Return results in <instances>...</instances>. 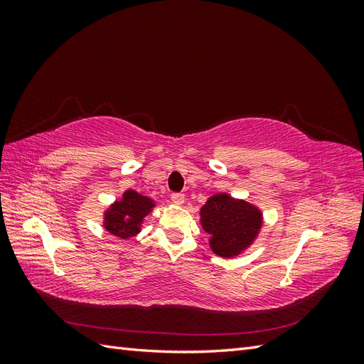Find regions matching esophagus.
Instances as JSON below:
<instances>
[{"instance_id": "1", "label": "esophagus", "mask_w": 364, "mask_h": 364, "mask_svg": "<svg viewBox=\"0 0 364 364\" xmlns=\"http://www.w3.org/2000/svg\"><path fill=\"white\" fill-rule=\"evenodd\" d=\"M171 200H173L174 203L182 205V203L185 202V194H182V193H173V194H171Z\"/></svg>"}]
</instances>
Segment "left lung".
<instances>
[{"mask_svg":"<svg viewBox=\"0 0 364 364\" xmlns=\"http://www.w3.org/2000/svg\"><path fill=\"white\" fill-rule=\"evenodd\" d=\"M200 223L209 234V246L215 255L232 258L245 252L258 237L262 213L246 200L217 193L200 208Z\"/></svg>","mask_w":364,"mask_h":364,"instance_id":"obj_1","label":"left lung"}]
</instances>
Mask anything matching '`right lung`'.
<instances>
[{"label":"right lung","mask_w":364,"mask_h":364,"mask_svg":"<svg viewBox=\"0 0 364 364\" xmlns=\"http://www.w3.org/2000/svg\"><path fill=\"white\" fill-rule=\"evenodd\" d=\"M153 208L155 202L150 197L142 196L135 190H127L121 200L114 202L106 209L103 226L107 232L123 240L135 237L139 234L142 222Z\"/></svg>","instance_id":"add662e5"}]
</instances>
